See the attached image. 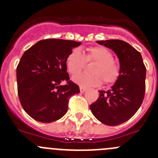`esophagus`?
<instances>
[{"label":"esophagus","instance_id":"esophagus-1","mask_svg":"<svg viewBox=\"0 0 158 158\" xmlns=\"http://www.w3.org/2000/svg\"><path fill=\"white\" fill-rule=\"evenodd\" d=\"M79 89H80V92H84L86 91V88H85V87H82V86H80L79 87Z\"/></svg>","mask_w":158,"mask_h":158}]
</instances>
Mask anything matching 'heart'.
Instances as JSON below:
<instances>
[{
    "label": "heart",
    "mask_w": 158,
    "mask_h": 158,
    "mask_svg": "<svg viewBox=\"0 0 158 158\" xmlns=\"http://www.w3.org/2000/svg\"><path fill=\"white\" fill-rule=\"evenodd\" d=\"M113 60L111 51L97 46L89 47L82 53L79 49H73L66 57V65L69 73L76 75L81 71L86 61H94L90 68L91 74L76 75L73 77V81L82 87L98 86L102 81L108 85L114 83L118 78L120 66Z\"/></svg>",
    "instance_id": "heart-1"
}]
</instances>
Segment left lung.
<instances>
[{"label": "left lung", "mask_w": 158, "mask_h": 158, "mask_svg": "<svg viewBox=\"0 0 158 158\" xmlns=\"http://www.w3.org/2000/svg\"><path fill=\"white\" fill-rule=\"evenodd\" d=\"M112 49L120 63V75L114 85L90 105L93 115L102 123L115 126L127 122L136 113L145 92L146 68L141 53L120 40L96 41Z\"/></svg>", "instance_id": "left-lung-1"}]
</instances>
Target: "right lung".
<instances>
[{"mask_svg":"<svg viewBox=\"0 0 158 158\" xmlns=\"http://www.w3.org/2000/svg\"><path fill=\"white\" fill-rule=\"evenodd\" d=\"M80 42L60 39L40 40L22 56L17 67V92L24 111L34 120L49 123L61 118L69 98L80 92L69 81L66 57ZM68 81L62 86L63 81Z\"/></svg>","mask_w":158,"mask_h":158,"instance_id":"right-lung-1","label":"right lung"}]
</instances>
